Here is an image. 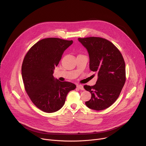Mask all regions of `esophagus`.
Listing matches in <instances>:
<instances>
[{"label": "esophagus", "mask_w": 146, "mask_h": 146, "mask_svg": "<svg viewBox=\"0 0 146 146\" xmlns=\"http://www.w3.org/2000/svg\"><path fill=\"white\" fill-rule=\"evenodd\" d=\"M77 88H78L79 90H84V87H83V86H82V85H77Z\"/></svg>", "instance_id": "esophagus-1"}]
</instances>
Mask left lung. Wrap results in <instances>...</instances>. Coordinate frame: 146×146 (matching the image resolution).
<instances>
[{"instance_id":"8db88e82","label":"left lung","mask_w":146,"mask_h":146,"mask_svg":"<svg viewBox=\"0 0 146 146\" xmlns=\"http://www.w3.org/2000/svg\"><path fill=\"white\" fill-rule=\"evenodd\" d=\"M88 50L90 69L98 74L96 84L85 85L91 98L86 106L102 110L111 106L118 98L126 81L125 64L119 50L108 40L99 37L78 38Z\"/></svg>"}]
</instances>
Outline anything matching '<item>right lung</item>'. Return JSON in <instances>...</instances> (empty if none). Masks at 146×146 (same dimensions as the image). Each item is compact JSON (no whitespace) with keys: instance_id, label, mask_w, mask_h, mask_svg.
<instances>
[{"instance_id":"1","label":"right lung","mask_w":146,"mask_h":146,"mask_svg":"<svg viewBox=\"0 0 146 146\" xmlns=\"http://www.w3.org/2000/svg\"><path fill=\"white\" fill-rule=\"evenodd\" d=\"M72 40L46 38L35 44L25 55L21 68L25 90L34 105L46 113L60 109L68 92L76 88L72 82L55 80L53 70Z\"/></svg>"}]
</instances>
